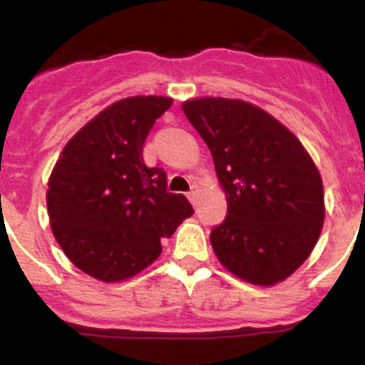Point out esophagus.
Instances as JSON below:
<instances>
[{"label": "esophagus", "instance_id": "1", "mask_svg": "<svg viewBox=\"0 0 365 365\" xmlns=\"http://www.w3.org/2000/svg\"><path fill=\"white\" fill-rule=\"evenodd\" d=\"M197 197H199V188L197 186H192V190L188 192V199L193 202V205H197Z\"/></svg>", "mask_w": 365, "mask_h": 365}]
</instances>
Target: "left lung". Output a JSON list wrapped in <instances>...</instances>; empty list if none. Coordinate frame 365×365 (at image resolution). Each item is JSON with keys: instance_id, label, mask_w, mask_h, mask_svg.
<instances>
[{"instance_id": "8db88e82", "label": "left lung", "mask_w": 365, "mask_h": 365, "mask_svg": "<svg viewBox=\"0 0 365 365\" xmlns=\"http://www.w3.org/2000/svg\"><path fill=\"white\" fill-rule=\"evenodd\" d=\"M182 111L210 148L227 193V217L210 232L215 256L248 283L283 282L324 225V186L311 155L282 122L243 100L206 96Z\"/></svg>"}]
</instances>
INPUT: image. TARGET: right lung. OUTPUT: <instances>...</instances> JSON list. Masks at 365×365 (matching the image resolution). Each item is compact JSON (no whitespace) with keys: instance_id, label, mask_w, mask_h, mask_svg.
<instances>
[{"instance_id":"add662e5","label":"right lung","mask_w":365,"mask_h":365,"mask_svg":"<svg viewBox=\"0 0 365 365\" xmlns=\"http://www.w3.org/2000/svg\"><path fill=\"white\" fill-rule=\"evenodd\" d=\"M168 96L118 100L66 144L47 190L51 228L66 256L100 282H122L153 263L180 221L193 214L166 190L163 168L144 164L143 146Z\"/></svg>"}]
</instances>
